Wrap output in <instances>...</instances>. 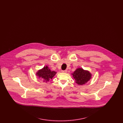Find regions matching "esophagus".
I'll use <instances>...</instances> for the list:
<instances>
[{
	"instance_id": "obj_1",
	"label": "esophagus",
	"mask_w": 123,
	"mask_h": 123,
	"mask_svg": "<svg viewBox=\"0 0 123 123\" xmlns=\"http://www.w3.org/2000/svg\"><path fill=\"white\" fill-rule=\"evenodd\" d=\"M62 72L63 73H66L67 72V70H62Z\"/></svg>"
}]
</instances>
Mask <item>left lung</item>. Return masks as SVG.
<instances>
[{"label": "left lung", "mask_w": 123, "mask_h": 123, "mask_svg": "<svg viewBox=\"0 0 123 123\" xmlns=\"http://www.w3.org/2000/svg\"><path fill=\"white\" fill-rule=\"evenodd\" d=\"M72 75L76 82L78 85L85 84L91 77V74L88 71L83 70L82 68L77 69Z\"/></svg>", "instance_id": "left-lung-1"}]
</instances>
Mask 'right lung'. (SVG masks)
<instances>
[{"label": "right lung", "mask_w": 123, "mask_h": 123, "mask_svg": "<svg viewBox=\"0 0 123 123\" xmlns=\"http://www.w3.org/2000/svg\"><path fill=\"white\" fill-rule=\"evenodd\" d=\"M56 74V72L54 71H51L47 66L44 67L41 70H39L37 73V75L39 77H41L44 82H49V80L52 79L53 76Z\"/></svg>", "instance_id": "1"}]
</instances>
